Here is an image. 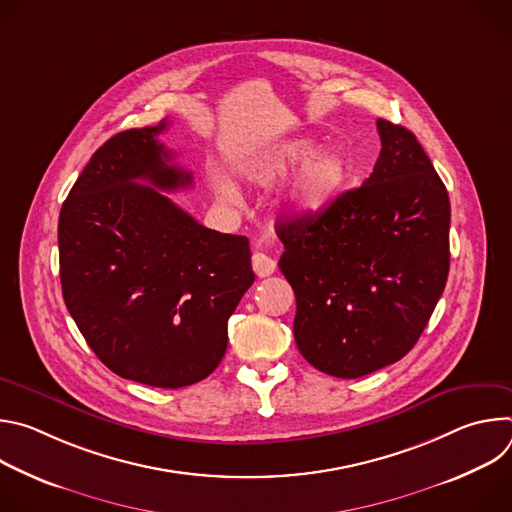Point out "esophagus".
<instances>
[{"label":"esophagus","instance_id":"obj_1","mask_svg":"<svg viewBox=\"0 0 512 512\" xmlns=\"http://www.w3.org/2000/svg\"><path fill=\"white\" fill-rule=\"evenodd\" d=\"M251 263H253V271H255L259 277H269V275L275 271V267H277L275 259H271L269 255H265V253H261V251H255V253H253Z\"/></svg>","mask_w":512,"mask_h":512}]
</instances>
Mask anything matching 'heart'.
Here are the masks:
<instances>
[{
  "instance_id": "b5f03b06",
  "label": "heart",
  "mask_w": 512,
  "mask_h": 512,
  "mask_svg": "<svg viewBox=\"0 0 512 512\" xmlns=\"http://www.w3.org/2000/svg\"><path fill=\"white\" fill-rule=\"evenodd\" d=\"M316 149L318 143L308 137L287 141L259 158L249 178L259 186H269L302 166L287 190V208L291 214L304 218L314 216L336 198L348 178V162L340 150L322 148L316 153ZM221 192L227 198H235V190L229 184H223Z\"/></svg>"
}]
</instances>
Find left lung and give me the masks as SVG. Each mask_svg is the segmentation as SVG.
Segmentation results:
<instances>
[{
  "instance_id": "left-lung-1",
  "label": "left lung",
  "mask_w": 512,
  "mask_h": 512,
  "mask_svg": "<svg viewBox=\"0 0 512 512\" xmlns=\"http://www.w3.org/2000/svg\"><path fill=\"white\" fill-rule=\"evenodd\" d=\"M381 154L362 186L277 223L294 287V336L318 371L358 379L419 340L450 271V198L417 137L377 119Z\"/></svg>"
}]
</instances>
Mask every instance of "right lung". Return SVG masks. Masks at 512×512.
Masks as SVG:
<instances>
[{"label": "right lung", "mask_w": 512, "mask_h": 512, "mask_svg": "<svg viewBox=\"0 0 512 512\" xmlns=\"http://www.w3.org/2000/svg\"><path fill=\"white\" fill-rule=\"evenodd\" d=\"M127 129L93 154L58 218L64 304L115 375L162 389L206 379L253 285L249 239L202 227L164 192L192 186L158 141Z\"/></svg>", "instance_id": "1"}]
</instances>
